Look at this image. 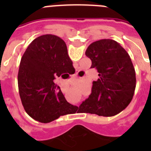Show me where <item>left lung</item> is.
<instances>
[{"instance_id": "obj_1", "label": "left lung", "mask_w": 151, "mask_h": 151, "mask_svg": "<svg viewBox=\"0 0 151 151\" xmlns=\"http://www.w3.org/2000/svg\"><path fill=\"white\" fill-rule=\"evenodd\" d=\"M85 55L99 78L93 82L91 94L80 105L81 112L116 115L130 104L135 90V71L129 54L114 40L102 39L91 44Z\"/></svg>"}]
</instances>
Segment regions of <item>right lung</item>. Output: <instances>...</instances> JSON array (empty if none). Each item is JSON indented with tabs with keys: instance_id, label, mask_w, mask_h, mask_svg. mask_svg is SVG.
<instances>
[{
	"instance_id": "obj_1",
	"label": "right lung",
	"mask_w": 151,
	"mask_h": 151,
	"mask_svg": "<svg viewBox=\"0 0 151 151\" xmlns=\"http://www.w3.org/2000/svg\"><path fill=\"white\" fill-rule=\"evenodd\" d=\"M73 68L66 43L58 36L44 35L32 41L22 55L18 73L19 96L29 116L47 123L74 113L77 106L66 101L54 82Z\"/></svg>"
}]
</instances>
